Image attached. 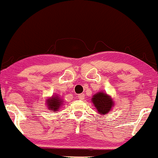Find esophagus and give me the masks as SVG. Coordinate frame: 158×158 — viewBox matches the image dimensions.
<instances>
[{
    "instance_id": "obj_1",
    "label": "esophagus",
    "mask_w": 158,
    "mask_h": 158,
    "mask_svg": "<svg viewBox=\"0 0 158 158\" xmlns=\"http://www.w3.org/2000/svg\"><path fill=\"white\" fill-rule=\"evenodd\" d=\"M77 97H78V99L83 100L85 98V94H79V95H78Z\"/></svg>"
}]
</instances>
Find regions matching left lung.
Returning <instances> with one entry per match:
<instances>
[{"instance_id":"left-lung-1","label":"left lung","mask_w":158,"mask_h":158,"mask_svg":"<svg viewBox=\"0 0 158 158\" xmlns=\"http://www.w3.org/2000/svg\"><path fill=\"white\" fill-rule=\"evenodd\" d=\"M92 102L94 106L97 108L98 112L102 115H106L111 110L112 106H114V102L112 101L110 97L104 93H98L94 96Z\"/></svg>"}]
</instances>
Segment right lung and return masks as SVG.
<instances>
[{
	"mask_svg": "<svg viewBox=\"0 0 158 158\" xmlns=\"http://www.w3.org/2000/svg\"><path fill=\"white\" fill-rule=\"evenodd\" d=\"M47 104H48V109L49 110H51L52 111H56L60 108V106H61L62 101L57 96H56L54 98L52 97L51 99H48V102H47Z\"/></svg>",
	"mask_w": 158,
	"mask_h": 158,
	"instance_id": "1",
	"label": "right lung"
}]
</instances>
